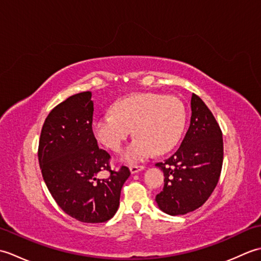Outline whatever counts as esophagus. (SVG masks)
Masks as SVG:
<instances>
[{
	"label": "esophagus",
	"mask_w": 261,
	"mask_h": 261,
	"mask_svg": "<svg viewBox=\"0 0 261 261\" xmlns=\"http://www.w3.org/2000/svg\"><path fill=\"white\" fill-rule=\"evenodd\" d=\"M143 169H145V167H143V166H137V165L130 166L131 174H137V173H139V171H141Z\"/></svg>",
	"instance_id": "obj_1"
}]
</instances>
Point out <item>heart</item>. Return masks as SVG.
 <instances>
[{
    "mask_svg": "<svg viewBox=\"0 0 261 261\" xmlns=\"http://www.w3.org/2000/svg\"><path fill=\"white\" fill-rule=\"evenodd\" d=\"M186 110L181 99L157 93H138L119 99L112 113L97 116L92 124L95 139L105 148L119 151L134 130L136 137L121 159L134 164L156 153L171 150L184 132Z\"/></svg>",
    "mask_w": 261,
    "mask_h": 261,
    "instance_id": "obj_1",
    "label": "heart"
}]
</instances>
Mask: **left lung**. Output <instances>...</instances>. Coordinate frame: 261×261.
Segmentation results:
<instances>
[{"label":"left lung","instance_id":"8db88e82","mask_svg":"<svg viewBox=\"0 0 261 261\" xmlns=\"http://www.w3.org/2000/svg\"><path fill=\"white\" fill-rule=\"evenodd\" d=\"M191 109V124L178 150L156 164L165 176L156 202L169 215H182L202 206L222 169L223 139L218 122L196 94L192 95Z\"/></svg>","mask_w":261,"mask_h":261}]
</instances>
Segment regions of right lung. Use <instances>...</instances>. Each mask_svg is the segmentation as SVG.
Listing matches in <instances>:
<instances>
[{
  "mask_svg": "<svg viewBox=\"0 0 261 261\" xmlns=\"http://www.w3.org/2000/svg\"><path fill=\"white\" fill-rule=\"evenodd\" d=\"M92 92L69 96L48 114L39 140L38 159L43 180L65 213L84 223L113 218L121 188L130 170H111L110 154L99 149L93 135ZM110 171L98 180L99 171Z\"/></svg>",
  "mask_w": 261,
  "mask_h": 261,
  "instance_id": "obj_1",
  "label": "right lung"
}]
</instances>
